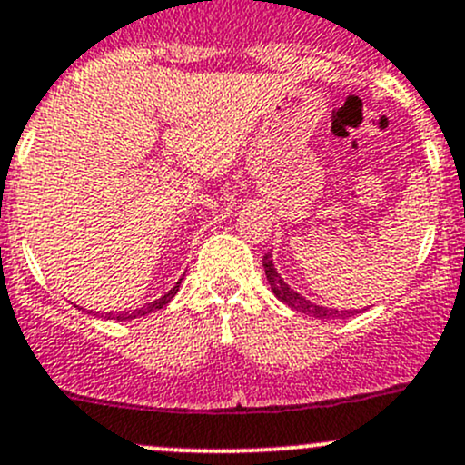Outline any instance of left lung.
I'll list each match as a JSON object with an SVG mask.
<instances>
[{
  "label": "left lung",
  "instance_id": "1",
  "mask_svg": "<svg viewBox=\"0 0 465 465\" xmlns=\"http://www.w3.org/2000/svg\"><path fill=\"white\" fill-rule=\"evenodd\" d=\"M262 267H265V276L273 296L281 302H285L287 307L298 312V314L314 316V319H348V316L359 314V310H331V307H322L319 302L307 301L305 296L298 294L294 287H290V282H285V278L278 273L276 265H273L272 253H265V256H262Z\"/></svg>",
  "mask_w": 465,
  "mask_h": 465
}]
</instances>
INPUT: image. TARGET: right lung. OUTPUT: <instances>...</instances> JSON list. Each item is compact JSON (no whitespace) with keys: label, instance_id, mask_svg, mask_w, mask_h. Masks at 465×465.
I'll list each match as a JSON object with an SVG mask.
<instances>
[{"label":"right lung","instance_id":"1","mask_svg":"<svg viewBox=\"0 0 465 465\" xmlns=\"http://www.w3.org/2000/svg\"><path fill=\"white\" fill-rule=\"evenodd\" d=\"M184 278V276H183ZM183 278H180L178 282H175L173 287H171V290L167 292V294H163L160 298H155V301H151V302H144V305H140V307H135V310H124V312H106L104 314V319L106 321H131V319H140V316H146V314H151V312H155V310H160V307H164L167 305V302H171V298H173L175 294H178V290H180V282H183ZM93 316H97L100 314V312H91Z\"/></svg>","mask_w":465,"mask_h":465}]
</instances>
